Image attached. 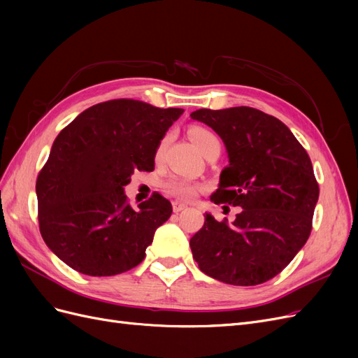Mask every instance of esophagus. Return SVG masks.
<instances>
[{
    "label": "esophagus",
    "mask_w": 358,
    "mask_h": 358,
    "mask_svg": "<svg viewBox=\"0 0 358 358\" xmlns=\"http://www.w3.org/2000/svg\"><path fill=\"white\" fill-rule=\"evenodd\" d=\"M183 209H187V204L185 203H180V201H173V212H180Z\"/></svg>",
    "instance_id": "obj_1"
}]
</instances>
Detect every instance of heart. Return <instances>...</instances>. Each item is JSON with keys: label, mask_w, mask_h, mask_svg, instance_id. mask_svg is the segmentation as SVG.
<instances>
[{"label": "heart", "mask_w": 358, "mask_h": 358, "mask_svg": "<svg viewBox=\"0 0 358 358\" xmlns=\"http://www.w3.org/2000/svg\"><path fill=\"white\" fill-rule=\"evenodd\" d=\"M188 136L191 138V142L196 145V148L199 150H201L203 146L208 143L209 140L216 138V136L212 131H209L208 128H203V127H191L188 131ZM164 145H166V140H162V143L158 148V154H161V150H162V148H164ZM166 189L169 194H171V196H175L178 199L189 200L197 194L199 185L185 178H171L166 182Z\"/></svg>", "instance_id": "1"}]
</instances>
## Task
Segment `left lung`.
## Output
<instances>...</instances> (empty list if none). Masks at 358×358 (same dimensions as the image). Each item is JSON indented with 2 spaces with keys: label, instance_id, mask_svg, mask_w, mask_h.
<instances>
[{
  "label": "left lung",
  "instance_id": "8db88e82",
  "mask_svg": "<svg viewBox=\"0 0 358 358\" xmlns=\"http://www.w3.org/2000/svg\"><path fill=\"white\" fill-rule=\"evenodd\" d=\"M191 119L210 127L229 155L210 200L239 206L229 224L204 215L191 237L203 273L230 285L272 279L305 246L320 196L308 152L289 128L252 107L200 109Z\"/></svg>",
  "mask_w": 358,
  "mask_h": 358
}]
</instances>
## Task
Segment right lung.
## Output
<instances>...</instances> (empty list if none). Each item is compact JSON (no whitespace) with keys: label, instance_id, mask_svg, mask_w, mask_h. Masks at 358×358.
I'll list each match as a JSON object with an SVG mask.
<instances>
[{"label":"right lung","instance_id":"obj_1","mask_svg":"<svg viewBox=\"0 0 358 358\" xmlns=\"http://www.w3.org/2000/svg\"><path fill=\"white\" fill-rule=\"evenodd\" d=\"M182 113L110 100L86 109L57 136L36 192L43 241L67 266L113 276L143 262L171 203L154 194L133 209L124 188L134 170H154L161 140Z\"/></svg>","mask_w":358,"mask_h":358}]
</instances>
